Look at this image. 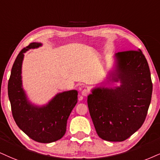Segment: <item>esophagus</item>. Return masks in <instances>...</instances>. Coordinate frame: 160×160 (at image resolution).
Here are the masks:
<instances>
[{
    "label": "esophagus",
    "mask_w": 160,
    "mask_h": 160,
    "mask_svg": "<svg viewBox=\"0 0 160 160\" xmlns=\"http://www.w3.org/2000/svg\"><path fill=\"white\" fill-rule=\"evenodd\" d=\"M81 93H82V95L83 96H88V94H89V90H87V89H84Z\"/></svg>",
    "instance_id": "esophagus-1"
}]
</instances>
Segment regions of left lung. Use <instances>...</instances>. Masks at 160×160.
<instances>
[{
    "label": "left lung",
    "instance_id": "left-lung-1",
    "mask_svg": "<svg viewBox=\"0 0 160 160\" xmlns=\"http://www.w3.org/2000/svg\"><path fill=\"white\" fill-rule=\"evenodd\" d=\"M115 88H97L88 96L90 116L98 137L109 142L125 141L145 122L151 104L153 84L145 56L140 50L116 54Z\"/></svg>",
    "mask_w": 160,
    "mask_h": 160
}]
</instances>
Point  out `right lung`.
<instances>
[{"instance_id":"obj_1","label":"right lung","mask_w":160,"mask_h":160,"mask_svg":"<svg viewBox=\"0 0 160 160\" xmlns=\"http://www.w3.org/2000/svg\"><path fill=\"white\" fill-rule=\"evenodd\" d=\"M40 46V43H31L18 55L8 82V96L14 120L20 129L34 141L50 143L64 135L69 116L78 101V92L70 90L57 94L43 107L29 103L21 81L23 53Z\"/></svg>"}]
</instances>
